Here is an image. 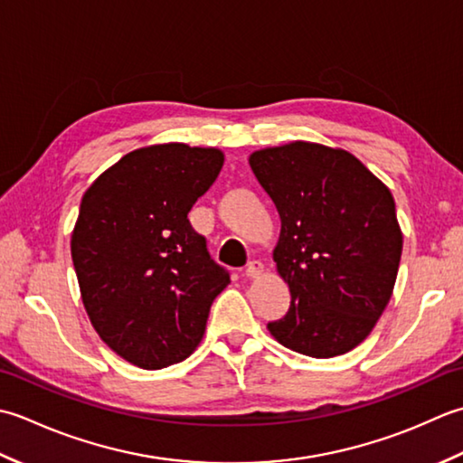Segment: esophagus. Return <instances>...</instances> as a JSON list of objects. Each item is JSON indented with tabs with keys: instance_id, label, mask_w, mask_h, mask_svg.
I'll list each match as a JSON object with an SVG mask.
<instances>
[{
	"instance_id": "obj_1",
	"label": "esophagus",
	"mask_w": 463,
	"mask_h": 463,
	"mask_svg": "<svg viewBox=\"0 0 463 463\" xmlns=\"http://www.w3.org/2000/svg\"><path fill=\"white\" fill-rule=\"evenodd\" d=\"M263 271V263L260 260H251L248 266H245V278H260Z\"/></svg>"
}]
</instances>
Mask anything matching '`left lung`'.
I'll use <instances>...</instances> for the list:
<instances>
[{"mask_svg":"<svg viewBox=\"0 0 463 463\" xmlns=\"http://www.w3.org/2000/svg\"><path fill=\"white\" fill-rule=\"evenodd\" d=\"M250 165L278 207L273 261L291 294L269 334L309 357L354 350L398 276L403 238L392 192L350 152L309 141L260 149Z\"/></svg>","mask_w":463,"mask_h":463,"instance_id":"left-lung-1","label":"left lung"}]
</instances>
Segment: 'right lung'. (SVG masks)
<instances>
[{"label": "right lung", "mask_w": 463, "mask_h": 463, "mask_svg": "<svg viewBox=\"0 0 463 463\" xmlns=\"http://www.w3.org/2000/svg\"><path fill=\"white\" fill-rule=\"evenodd\" d=\"M222 165L215 147H141L81 197L71 260L83 306L103 342L144 370L184 362L230 284L187 220Z\"/></svg>", "instance_id": "add662e5"}]
</instances>
